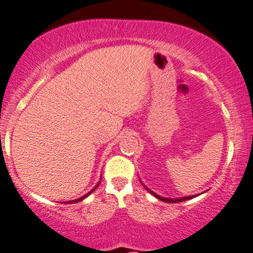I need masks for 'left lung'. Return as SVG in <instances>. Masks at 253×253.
Listing matches in <instances>:
<instances>
[{
    "label": "left lung",
    "mask_w": 253,
    "mask_h": 253,
    "mask_svg": "<svg viewBox=\"0 0 253 253\" xmlns=\"http://www.w3.org/2000/svg\"><path fill=\"white\" fill-rule=\"evenodd\" d=\"M146 190H148V191H150V192L152 193V195H153V196L155 197V198L160 199L161 202H165V203H171V204H174V203L185 202V200H189V199L193 198V197H196V196H189V197H182V198H165V197H161V196L157 195V193H154L153 191H151L150 189H147V188H146Z\"/></svg>",
    "instance_id": "obj_1"
}]
</instances>
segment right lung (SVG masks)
Wrapping results in <instances>:
<instances>
[{
  "instance_id": "1",
  "label": "right lung",
  "mask_w": 253,
  "mask_h": 253,
  "mask_svg": "<svg viewBox=\"0 0 253 253\" xmlns=\"http://www.w3.org/2000/svg\"><path fill=\"white\" fill-rule=\"evenodd\" d=\"M99 184H100V183H99ZM99 184H98V185H96V186H95V188L92 190V191H89L88 193H86V195H85V196H83V197H81V198H79V199H75V200H71V202H68L67 204H72V203H78V202H82V200H83V199H85V198H86V197H87L88 195H91V193H92L93 191H94V190H95L96 188H98V186H99Z\"/></svg>"
}]
</instances>
